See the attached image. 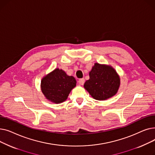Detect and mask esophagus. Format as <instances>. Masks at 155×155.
Returning a JSON list of instances; mask_svg holds the SVG:
<instances>
[{"instance_id": "34e87169", "label": "esophagus", "mask_w": 155, "mask_h": 155, "mask_svg": "<svg viewBox=\"0 0 155 155\" xmlns=\"http://www.w3.org/2000/svg\"><path fill=\"white\" fill-rule=\"evenodd\" d=\"M78 83L80 85H84L85 83V79L84 78H80L78 80Z\"/></svg>"}]
</instances>
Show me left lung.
Segmentation results:
<instances>
[{"mask_svg": "<svg viewBox=\"0 0 155 155\" xmlns=\"http://www.w3.org/2000/svg\"><path fill=\"white\" fill-rule=\"evenodd\" d=\"M89 77L84 86L94 99L104 101L117 94L120 78L111 66L95 63L89 72Z\"/></svg>", "mask_w": 155, "mask_h": 155, "instance_id": "obj_1", "label": "left lung"}]
</instances>
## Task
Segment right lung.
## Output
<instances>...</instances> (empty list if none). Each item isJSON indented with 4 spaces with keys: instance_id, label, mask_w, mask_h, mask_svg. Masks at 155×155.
<instances>
[{
    "instance_id": "1",
    "label": "right lung",
    "mask_w": 155,
    "mask_h": 155,
    "mask_svg": "<svg viewBox=\"0 0 155 155\" xmlns=\"http://www.w3.org/2000/svg\"><path fill=\"white\" fill-rule=\"evenodd\" d=\"M76 84L74 77L67 75L61 69L56 68L42 78L41 88L48 100L60 104L67 100Z\"/></svg>"
}]
</instances>
